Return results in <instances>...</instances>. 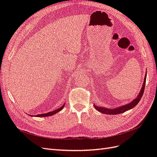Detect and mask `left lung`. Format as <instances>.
<instances>
[{"mask_svg": "<svg viewBox=\"0 0 157 157\" xmlns=\"http://www.w3.org/2000/svg\"><path fill=\"white\" fill-rule=\"evenodd\" d=\"M146 77H147V73H145V78H144L143 86H142V88L140 90L138 96H137V98H135L132 101H131L129 103H128L127 105H122V106L117 107L115 109H107V108H105V107H99V106L94 105L95 109H96V110L98 111L99 112H101L102 113H105V114H107V115H117V114L122 113H124V112H125L128 110H130V109H131L132 108H134L137 105V104L140 102V99L142 98V96H143V94H144V90H145V82H146Z\"/></svg>", "mask_w": 157, "mask_h": 157, "instance_id": "left-lung-1", "label": "left lung"}]
</instances>
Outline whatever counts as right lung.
<instances>
[{
  "mask_svg": "<svg viewBox=\"0 0 157 157\" xmlns=\"http://www.w3.org/2000/svg\"><path fill=\"white\" fill-rule=\"evenodd\" d=\"M65 106V104L63 105H62L61 106V107H59V109H56V110H54V111H51V112H48V113H44V114H40V115H36V117H49V116H51V115H55L56 113H58L59 111H61L63 109V107ZM29 116H32V117H33L34 115H29Z\"/></svg>",
  "mask_w": 157,
  "mask_h": 157,
  "instance_id": "right-lung-1",
  "label": "right lung"
}]
</instances>
